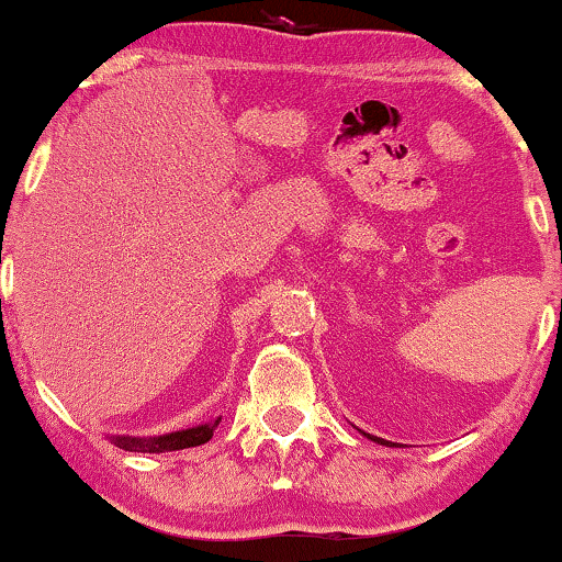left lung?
Wrapping results in <instances>:
<instances>
[{
	"instance_id": "8db88e82",
	"label": "left lung",
	"mask_w": 562,
	"mask_h": 562,
	"mask_svg": "<svg viewBox=\"0 0 562 562\" xmlns=\"http://www.w3.org/2000/svg\"><path fill=\"white\" fill-rule=\"evenodd\" d=\"M368 437H371V440H375V442H386V440H381V437H373V435H368Z\"/></svg>"
}]
</instances>
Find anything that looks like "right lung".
<instances>
[{
  "label": "right lung",
  "mask_w": 562,
  "mask_h": 562,
  "mask_svg": "<svg viewBox=\"0 0 562 562\" xmlns=\"http://www.w3.org/2000/svg\"><path fill=\"white\" fill-rule=\"evenodd\" d=\"M217 425V422H214ZM214 425H202L181 429V432H171L164 437H153V440H135V437H112L114 445L122 450H135V452H166V450H183V448H196L212 440Z\"/></svg>",
  "instance_id": "add662e5"
}]
</instances>
